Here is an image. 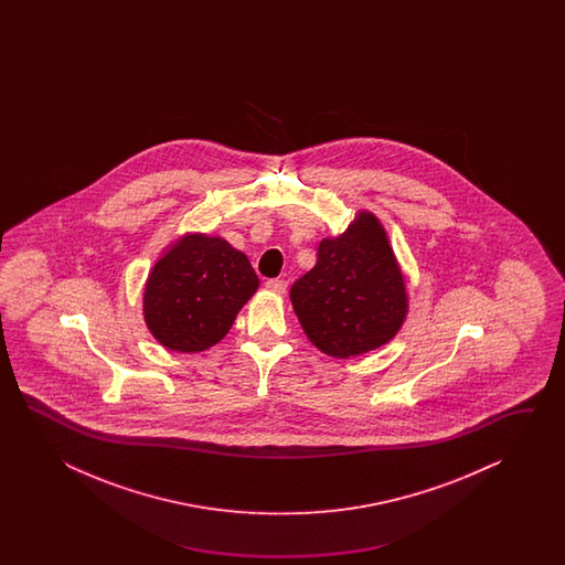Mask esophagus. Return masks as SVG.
<instances>
[{
    "label": "esophagus",
    "mask_w": 565,
    "mask_h": 565,
    "mask_svg": "<svg viewBox=\"0 0 565 565\" xmlns=\"http://www.w3.org/2000/svg\"><path fill=\"white\" fill-rule=\"evenodd\" d=\"M287 285L288 282L285 278H270V280H266V288L277 292V295H285L287 292Z\"/></svg>",
    "instance_id": "obj_1"
}]
</instances>
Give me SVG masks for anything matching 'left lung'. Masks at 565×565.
<instances>
[{
    "instance_id": "8db88e82",
    "label": "left lung",
    "mask_w": 565,
    "mask_h": 565,
    "mask_svg": "<svg viewBox=\"0 0 565 565\" xmlns=\"http://www.w3.org/2000/svg\"><path fill=\"white\" fill-rule=\"evenodd\" d=\"M315 348L335 360L390 343L409 311L408 285L382 220L360 210L345 232L319 244L311 270L290 287Z\"/></svg>"
}]
</instances>
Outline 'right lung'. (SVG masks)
<instances>
[{
  "instance_id": "1",
  "label": "right lung",
  "mask_w": 565,
  "mask_h": 565,
  "mask_svg": "<svg viewBox=\"0 0 565 565\" xmlns=\"http://www.w3.org/2000/svg\"><path fill=\"white\" fill-rule=\"evenodd\" d=\"M258 285L248 256L228 241L185 232L169 242L147 275L145 324L169 351H205L228 335Z\"/></svg>"
}]
</instances>
